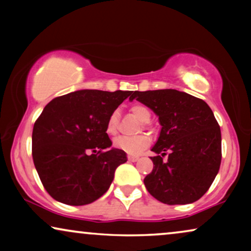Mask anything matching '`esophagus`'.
I'll return each mask as SVG.
<instances>
[{"mask_svg": "<svg viewBox=\"0 0 251 251\" xmlns=\"http://www.w3.org/2000/svg\"><path fill=\"white\" fill-rule=\"evenodd\" d=\"M139 159V156L137 155H128V160L131 161V162H135V161H137Z\"/></svg>", "mask_w": 251, "mask_h": 251, "instance_id": "esophagus-1", "label": "esophagus"}]
</instances>
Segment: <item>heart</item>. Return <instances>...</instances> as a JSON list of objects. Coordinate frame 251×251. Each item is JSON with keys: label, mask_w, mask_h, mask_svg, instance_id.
Returning a JSON list of instances; mask_svg holds the SVG:
<instances>
[{"label": "heart", "mask_w": 251, "mask_h": 251, "mask_svg": "<svg viewBox=\"0 0 251 251\" xmlns=\"http://www.w3.org/2000/svg\"><path fill=\"white\" fill-rule=\"evenodd\" d=\"M130 111L140 122L147 123L151 121L152 118V113L151 109L144 104H133L130 107ZM118 125H119V115L118 112H112L106 120L105 123V131L107 135L113 136L118 131ZM150 137L147 135H139L136 137H126L120 136L114 140V147L123 151V152L128 154H139L143 150H145L147 146L150 145Z\"/></svg>", "instance_id": "b5f03b06"}]
</instances>
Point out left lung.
<instances>
[{"instance_id": "obj_1", "label": "left lung", "mask_w": 251, "mask_h": 251, "mask_svg": "<svg viewBox=\"0 0 251 251\" xmlns=\"http://www.w3.org/2000/svg\"><path fill=\"white\" fill-rule=\"evenodd\" d=\"M129 99L152 109L162 126L152 147L153 170L144 179L147 191L166 204L198 201L211 186L222 161L221 128L211 108L175 89L135 91Z\"/></svg>"}]
</instances>
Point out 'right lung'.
<instances>
[{
	"label": "right lung",
	"instance_id": "obj_1",
	"mask_svg": "<svg viewBox=\"0 0 251 251\" xmlns=\"http://www.w3.org/2000/svg\"><path fill=\"white\" fill-rule=\"evenodd\" d=\"M132 91L77 90L51 100L34 123L32 154L44 188L65 204L105 194L126 154L109 149L106 120Z\"/></svg>",
	"mask_w": 251,
	"mask_h": 251
}]
</instances>
